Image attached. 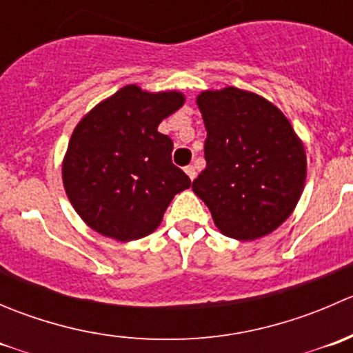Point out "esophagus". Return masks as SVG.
Returning a JSON list of instances; mask_svg holds the SVG:
<instances>
[{"label": "esophagus", "mask_w": 353, "mask_h": 353, "mask_svg": "<svg viewBox=\"0 0 353 353\" xmlns=\"http://www.w3.org/2000/svg\"><path fill=\"white\" fill-rule=\"evenodd\" d=\"M184 172L188 174V176H190V179L193 181L194 177H196V169H194V165H188V167H184Z\"/></svg>", "instance_id": "obj_1"}]
</instances>
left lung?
Masks as SVG:
<instances>
[{"mask_svg": "<svg viewBox=\"0 0 353 353\" xmlns=\"http://www.w3.org/2000/svg\"><path fill=\"white\" fill-rule=\"evenodd\" d=\"M206 167L193 191L220 232L252 241L290 216L305 183V152L280 109L239 88L198 97Z\"/></svg>", "mask_w": 353, "mask_h": 353, "instance_id": "8db88e82", "label": "left lung"}]
</instances>
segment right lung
Returning a JSON list of instances; mask_svg holds the SVG:
<instances>
[{"label": "right lung", "instance_id": "1", "mask_svg": "<svg viewBox=\"0 0 353 353\" xmlns=\"http://www.w3.org/2000/svg\"><path fill=\"white\" fill-rule=\"evenodd\" d=\"M179 92L117 90L78 123L63 163V183L78 215L102 236L134 241L162 222L191 179L172 163L174 143L157 131L183 105Z\"/></svg>", "mask_w": 353, "mask_h": 353}]
</instances>
